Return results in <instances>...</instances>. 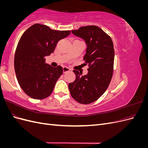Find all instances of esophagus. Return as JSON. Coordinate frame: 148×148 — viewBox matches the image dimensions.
Masks as SVG:
<instances>
[{"mask_svg": "<svg viewBox=\"0 0 148 148\" xmlns=\"http://www.w3.org/2000/svg\"><path fill=\"white\" fill-rule=\"evenodd\" d=\"M70 71V69L68 68V67H66V66H64L63 67L64 73H66V72H67V71Z\"/></svg>", "mask_w": 148, "mask_h": 148, "instance_id": "1", "label": "esophagus"}]
</instances>
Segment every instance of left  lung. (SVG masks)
I'll use <instances>...</instances> for the list:
<instances>
[{
    "instance_id": "left-lung-1",
    "label": "left lung",
    "mask_w": 148,
    "mask_h": 148,
    "mask_svg": "<svg viewBox=\"0 0 148 148\" xmlns=\"http://www.w3.org/2000/svg\"><path fill=\"white\" fill-rule=\"evenodd\" d=\"M71 32L86 42L83 60L89 68L88 74L82 77L81 73L74 70L76 79L69 83V88L76 101L91 104L105 92L110 83L114 72V44L109 36L97 26H82Z\"/></svg>"
}]
</instances>
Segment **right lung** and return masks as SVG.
<instances>
[{
  "label": "right lung",
  "mask_w": 148,
  "mask_h": 148,
  "mask_svg": "<svg viewBox=\"0 0 148 148\" xmlns=\"http://www.w3.org/2000/svg\"><path fill=\"white\" fill-rule=\"evenodd\" d=\"M70 34V31L54 30L36 23L22 34L15 51L14 67L18 82L30 97L41 100L51 95L63 68L46 64L45 57L53 52L58 41Z\"/></svg>",
  "instance_id": "obj_1"
}]
</instances>
